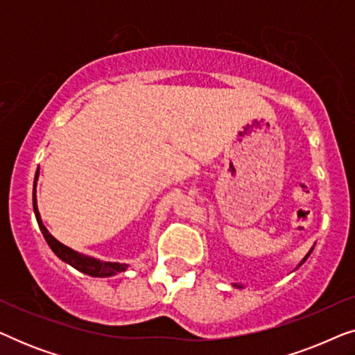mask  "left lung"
I'll list each match as a JSON object with an SVG mask.
<instances>
[{
  "label": "left lung",
  "mask_w": 355,
  "mask_h": 355,
  "mask_svg": "<svg viewBox=\"0 0 355 355\" xmlns=\"http://www.w3.org/2000/svg\"><path fill=\"white\" fill-rule=\"evenodd\" d=\"M307 257H309V255H307ZM304 260H305V259H304Z\"/></svg>",
  "instance_id": "obj_1"
}]
</instances>
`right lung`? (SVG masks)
<instances>
[{"mask_svg":"<svg viewBox=\"0 0 355 355\" xmlns=\"http://www.w3.org/2000/svg\"><path fill=\"white\" fill-rule=\"evenodd\" d=\"M37 176H38V169H37ZM37 176H35V182H37ZM33 182V184H35ZM33 211H35V218L38 226H40L42 234L45 237V241L48 242V245L51 247V250L60 257L62 261L69 263L71 266H74L76 270L82 271V273L89 275V276H96V278H106V276H113L119 271H124L128 265H121L116 263V261H101L94 260V259H87V257H82L79 254H76L74 250H71L69 247L62 245L61 242H58L55 237H53L50 232L46 231V227L43 226V223L40 220V213L37 210V200H35V186H33Z\"/></svg>","mask_w":355,"mask_h":355,"instance_id":"1","label":"right lung"}]
</instances>
